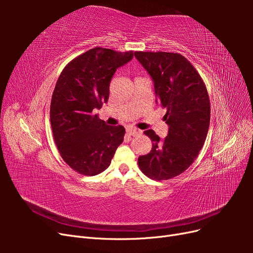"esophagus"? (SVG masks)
<instances>
[{
    "instance_id": "obj_1",
    "label": "esophagus",
    "mask_w": 253,
    "mask_h": 253,
    "mask_svg": "<svg viewBox=\"0 0 253 253\" xmlns=\"http://www.w3.org/2000/svg\"><path fill=\"white\" fill-rule=\"evenodd\" d=\"M126 133L128 135H131V136H137V135H139L141 133V131L138 128H136V127H127Z\"/></svg>"
}]
</instances>
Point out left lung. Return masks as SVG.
I'll use <instances>...</instances> for the list:
<instances>
[{
  "instance_id": "obj_1",
  "label": "left lung",
  "mask_w": 253,
  "mask_h": 253,
  "mask_svg": "<svg viewBox=\"0 0 253 253\" xmlns=\"http://www.w3.org/2000/svg\"><path fill=\"white\" fill-rule=\"evenodd\" d=\"M135 57L154 81L158 102L167 110L169 126L165 139L153 129L149 154L138 158L141 172L154 180H168L193 164L205 143L210 125V100L196 68L180 53L135 51Z\"/></svg>"
}]
</instances>
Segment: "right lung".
Instances as JSON below:
<instances>
[{"label": "right lung", "mask_w": 253, "mask_h": 253, "mask_svg": "<svg viewBox=\"0 0 253 253\" xmlns=\"http://www.w3.org/2000/svg\"><path fill=\"white\" fill-rule=\"evenodd\" d=\"M133 50L95 47L73 59L63 68L50 102V125L61 157L79 174L94 176L106 170L126 129L106 126L93 113L108 102L110 82Z\"/></svg>", "instance_id": "add662e5"}]
</instances>
